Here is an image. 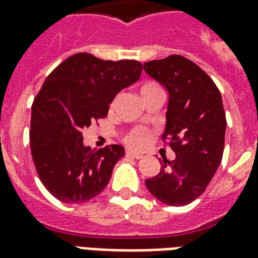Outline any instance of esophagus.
<instances>
[{
    "label": "esophagus",
    "mask_w": 258,
    "mask_h": 258,
    "mask_svg": "<svg viewBox=\"0 0 258 258\" xmlns=\"http://www.w3.org/2000/svg\"><path fill=\"white\" fill-rule=\"evenodd\" d=\"M125 155L130 157H134V159H141V157H142V155H141V153H138V152H134V151H125Z\"/></svg>",
    "instance_id": "34e87169"
}]
</instances>
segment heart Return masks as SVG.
<instances>
[{
	"label": "heart",
	"instance_id": "heart-1",
	"mask_svg": "<svg viewBox=\"0 0 258 258\" xmlns=\"http://www.w3.org/2000/svg\"><path fill=\"white\" fill-rule=\"evenodd\" d=\"M157 91H163V88L160 87L159 83L153 81V80H146L140 87V94L142 96V99H145L146 96L152 95V94H155ZM114 105H116V96H113L112 99H110L109 109H113ZM123 140L125 142V145L130 146V148L141 149L151 140V131L145 128V127H135V128L130 130L128 133L124 135Z\"/></svg>",
	"mask_w": 258,
	"mask_h": 258
}]
</instances>
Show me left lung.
Here are the masks:
<instances>
[{"label":"left lung","instance_id":"8db88e82","mask_svg":"<svg viewBox=\"0 0 258 258\" xmlns=\"http://www.w3.org/2000/svg\"><path fill=\"white\" fill-rule=\"evenodd\" d=\"M145 72L168 91L167 124L163 142L175 152L163 160L148 190L168 206H185L210 184L222 160L227 118L221 94L203 69L181 55L144 63Z\"/></svg>","mask_w":258,"mask_h":258}]
</instances>
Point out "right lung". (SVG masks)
<instances>
[{
    "mask_svg": "<svg viewBox=\"0 0 258 258\" xmlns=\"http://www.w3.org/2000/svg\"><path fill=\"white\" fill-rule=\"evenodd\" d=\"M141 73L138 60L81 52L48 74L31 106L30 148L38 178L58 200L84 203L105 189L124 148H85L83 131L106 117L110 99Z\"/></svg>",
    "mask_w": 258,
    "mask_h": 258,
    "instance_id": "add662e5",
    "label": "right lung"
}]
</instances>
